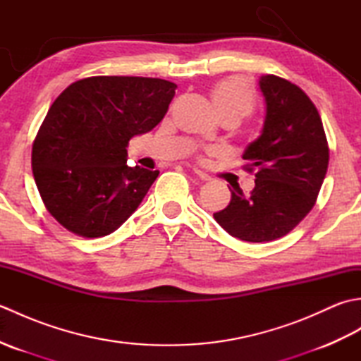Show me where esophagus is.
Returning a JSON list of instances; mask_svg holds the SVG:
<instances>
[{"mask_svg":"<svg viewBox=\"0 0 361 361\" xmlns=\"http://www.w3.org/2000/svg\"><path fill=\"white\" fill-rule=\"evenodd\" d=\"M194 175L197 176L198 180H202V181H209L211 180V176L208 175V173H204V172H202V171H198V169H194Z\"/></svg>","mask_w":361,"mask_h":361,"instance_id":"1","label":"esophagus"}]
</instances>
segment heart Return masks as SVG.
Instances as JSON below:
<instances>
[{
	"label": "heart",
	"mask_w": 361,
	"mask_h": 361,
	"mask_svg": "<svg viewBox=\"0 0 361 361\" xmlns=\"http://www.w3.org/2000/svg\"><path fill=\"white\" fill-rule=\"evenodd\" d=\"M212 101L220 114L234 113L247 116L255 105V96L248 83L240 78H231L219 82L212 90Z\"/></svg>",
	"instance_id": "b5f03b06"
}]
</instances>
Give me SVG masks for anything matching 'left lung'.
<instances>
[{
  "label": "left lung",
  "instance_id": "8db88e82",
  "mask_svg": "<svg viewBox=\"0 0 361 361\" xmlns=\"http://www.w3.org/2000/svg\"><path fill=\"white\" fill-rule=\"evenodd\" d=\"M265 97L264 128L243 152L256 169L250 195L231 190V202L214 214L217 224L245 242L288 234L315 206L329 166V145L317 106L304 91L278 75L259 79Z\"/></svg>",
  "mask_w": 361,
  "mask_h": 361
}]
</instances>
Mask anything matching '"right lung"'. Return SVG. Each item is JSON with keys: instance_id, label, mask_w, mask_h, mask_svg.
Here are the masks:
<instances>
[{"instance_id": "right-lung-1", "label": "right lung", "mask_w": 361, "mask_h": 361, "mask_svg": "<svg viewBox=\"0 0 361 361\" xmlns=\"http://www.w3.org/2000/svg\"><path fill=\"white\" fill-rule=\"evenodd\" d=\"M176 85L130 75H96L63 90L32 145L42 200L60 225L94 239L132 216L158 171L127 166V145L157 127Z\"/></svg>"}]
</instances>
